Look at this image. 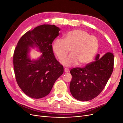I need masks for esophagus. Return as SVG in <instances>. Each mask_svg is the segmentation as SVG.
Returning a JSON list of instances; mask_svg holds the SVG:
<instances>
[{
  "instance_id": "1",
  "label": "esophagus",
  "mask_w": 123,
  "mask_h": 123,
  "mask_svg": "<svg viewBox=\"0 0 123 123\" xmlns=\"http://www.w3.org/2000/svg\"><path fill=\"white\" fill-rule=\"evenodd\" d=\"M64 70H65V72H69V69H68V68H65V69H64Z\"/></svg>"
}]
</instances>
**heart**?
<instances>
[{
  "mask_svg": "<svg viewBox=\"0 0 123 123\" xmlns=\"http://www.w3.org/2000/svg\"><path fill=\"white\" fill-rule=\"evenodd\" d=\"M98 42L95 36L82 30H74L68 32L64 40L57 39L53 44V50L60 61L64 59L69 53L71 54L62 61L67 67L89 64L98 51Z\"/></svg>",
  "mask_w": 123,
  "mask_h": 123,
  "instance_id": "obj_1",
  "label": "heart"
}]
</instances>
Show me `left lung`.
<instances>
[{"mask_svg": "<svg viewBox=\"0 0 123 123\" xmlns=\"http://www.w3.org/2000/svg\"><path fill=\"white\" fill-rule=\"evenodd\" d=\"M114 55L107 52L83 68L70 70L72 80L70 90L73 97L80 101H88L96 98L106 85L113 70Z\"/></svg>", "mask_w": 123, "mask_h": 123, "instance_id": "8db88e82", "label": "left lung"}]
</instances>
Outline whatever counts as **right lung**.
Masks as SVG:
<instances>
[{
  "mask_svg": "<svg viewBox=\"0 0 123 123\" xmlns=\"http://www.w3.org/2000/svg\"><path fill=\"white\" fill-rule=\"evenodd\" d=\"M60 30L55 25H43L26 32L18 41L13 55L15 75L19 87L29 97L37 99L49 94L55 81L64 73L52 46ZM35 47L42 54L36 60H31L29 48Z\"/></svg>",
  "mask_w": 123,
  "mask_h": 123,
  "instance_id": "right-lung-1",
  "label": "right lung"
}]
</instances>
